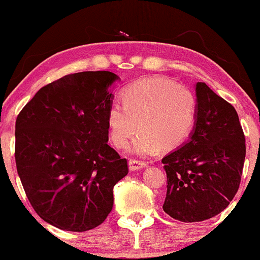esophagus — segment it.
Instances as JSON below:
<instances>
[{
    "mask_svg": "<svg viewBox=\"0 0 260 260\" xmlns=\"http://www.w3.org/2000/svg\"><path fill=\"white\" fill-rule=\"evenodd\" d=\"M148 165L145 162H142V161H137V159H130L129 161V169L131 172H135V170H140V169H143L147 167Z\"/></svg>",
    "mask_w": 260,
    "mask_h": 260,
    "instance_id": "esophagus-1",
    "label": "esophagus"
}]
</instances>
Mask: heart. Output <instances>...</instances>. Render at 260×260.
Returning <instances> with one entry per match:
<instances>
[{
	"label": "heart",
	"mask_w": 260,
	"mask_h": 260,
	"mask_svg": "<svg viewBox=\"0 0 260 260\" xmlns=\"http://www.w3.org/2000/svg\"><path fill=\"white\" fill-rule=\"evenodd\" d=\"M122 104H112L106 112V125L113 147L133 144L138 156L155 155L161 147L173 150L184 143L197 119V99L187 87L166 78L151 77L129 85Z\"/></svg>",
	"instance_id": "1"
}]
</instances>
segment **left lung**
I'll return each instance as SVG.
<instances>
[{
    "label": "left lung",
    "mask_w": 260,
    "mask_h": 260,
    "mask_svg": "<svg viewBox=\"0 0 260 260\" xmlns=\"http://www.w3.org/2000/svg\"><path fill=\"white\" fill-rule=\"evenodd\" d=\"M197 119L189 140L162 158L167 173L163 211L183 222L221 213L239 188L246 155L236 109L197 83Z\"/></svg>",
    "instance_id": "obj_1"
}]
</instances>
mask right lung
Returning a JSON list of instances; mask_svg holds the SVG:
<instances>
[{"instance_id":"add662e5","label":"right lung","mask_w":260,"mask_h":260,"mask_svg":"<svg viewBox=\"0 0 260 260\" xmlns=\"http://www.w3.org/2000/svg\"><path fill=\"white\" fill-rule=\"evenodd\" d=\"M119 77L109 71L69 74L40 88L15 124L21 183L42 220L63 231L101 225L126 158L108 144L106 112Z\"/></svg>"}]
</instances>
